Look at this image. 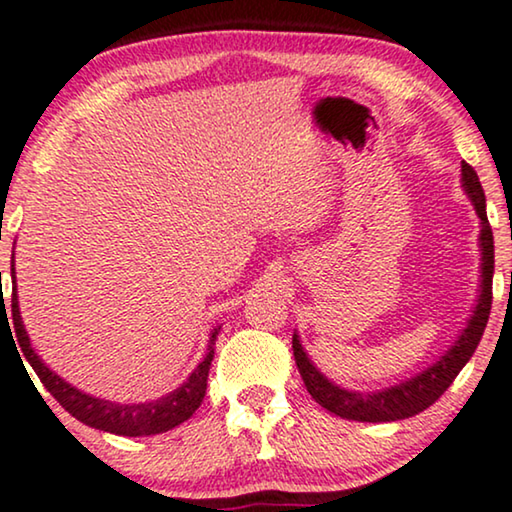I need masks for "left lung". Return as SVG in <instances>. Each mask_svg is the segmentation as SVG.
Listing matches in <instances>:
<instances>
[{
  "instance_id": "8db88e82",
  "label": "left lung",
  "mask_w": 512,
  "mask_h": 512,
  "mask_svg": "<svg viewBox=\"0 0 512 512\" xmlns=\"http://www.w3.org/2000/svg\"><path fill=\"white\" fill-rule=\"evenodd\" d=\"M461 180L463 189L473 201L475 213L480 217L482 231H480V248H482V283H480V297L475 304L473 316H470L466 330L461 332V337L456 339L452 349L442 356L438 363L428 367L417 377L403 384L386 388L379 393H356V391H344L327 381L320 374L313 363L306 356L302 344H299L297 335L292 337V353H295V363L302 374L306 391L311 393V398L316 400L320 407H325L327 412L337 414L342 419L353 421H398L414 417V414L424 412L426 407H431L442 393L447 391L449 384L456 379V374L463 370V365L468 363L475 349H478L482 332H485L489 311H492V276H494V234L487 220V206H485V192H482L480 177L475 173L473 166H468L466 161L461 163Z\"/></svg>"
}]
</instances>
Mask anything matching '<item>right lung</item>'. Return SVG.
<instances>
[{
	"instance_id": "right-lung-1",
	"label": "right lung",
	"mask_w": 512,
	"mask_h": 512,
	"mask_svg": "<svg viewBox=\"0 0 512 512\" xmlns=\"http://www.w3.org/2000/svg\"><path fill=\"white\" fill-rule=\"evenodd\" d=\"M11 313H13V327H16V337L23 356L30 360L32 370L37 372V377L46 386L53 398L72 414L74 419H79L81 424L100 428V431L114 433V435H128V438H138V435H156L170 428L180 426L182 421H187L192 414L199 410L203 403V395H206L208 386V372L210 363H213V344L217 337V330L210 337V346L206 358L201 360L199 367L189 374V379L180 388H175L173 393L163 395V398L154 400V403H140V405H119L109 403V400L93 398L77 391V388L67 384L65 379H60L56 372H51L49 367L42 363V358L32 351L30 337H27L23 320H20L18 311V297H16V271L11 269ZM2 313L6 311V304L2 302Z\"/></svg>"
}]
</instances>
